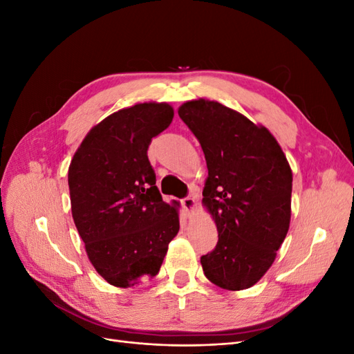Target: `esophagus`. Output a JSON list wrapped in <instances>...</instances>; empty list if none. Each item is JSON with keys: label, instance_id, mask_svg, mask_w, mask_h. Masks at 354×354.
Wrapping results in <instances>:
<instances>
[{"label": "esophagus", "instance_id": "34e87169", "mask_svg": "<svg viewBox=\"0 0 354 354\" xmlns=\"http://www.w3.org/2000/svg\"><path fill=\"white\" fill-rule=\"evenodd\" d=\"M181 205H183L187 216H192V214H194V211H195V208H196V199L192 198V196L185 198L183 201H181Z\"/></svg>", "mask_w": 354, "mask_h": 354}]
</instances>
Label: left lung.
<instances>
[{"instance_id": "8db88e82", "label": "left lung", "mask_w": 354, "mask_h": 354, "mask_svg": "<svg viewBox=\"0 0 354 354\" xmlns=\"http://www.w3.org/2000/svg\"><path fill=\"white\" fill-rule=\"evenodd\" d=\"M178 115L199 140L208 177L202 205L218 232L201 257L207 279L242 291L270 269L291 221L292 171L273 134L218 102L183 103Z\"/></svg>"}]
</instances>
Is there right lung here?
Returning a JSON list of instances; mask_svg holds the SVG:
<instances>
[{
	"instance_id": "obj_1",
	"label": "right lung",
	"mask_w": 354,
	"mask_h": 354,
	"mask_svg": "<svg viewBox=\"0 0 354 354\" xmlns=\"http://www.w3.org/2000/svg\"><path fill=\"white\" fill-rule=\"evenodd\" d=\"M174 116L165 102L137 103L94 125L75 152L68 183L75 226L95 269L118 288L152 279L180 229L162 201L147 147Z\"/></svg>"
}]
</instances>
